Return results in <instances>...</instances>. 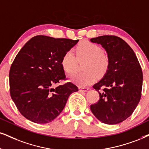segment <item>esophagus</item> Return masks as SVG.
Wrapping results in <instances>:
<instances>
[{"label":"esophagus","mask_w":149,"mask_h":149,"mask_svg":"<svg viewBox=\"0 0 149 149\" xmlns=\"http://www.w3.org/2000/svg\"><path fill=\"white\" fill-rule=\"evenodd\" d=\"M79 91H81V92H87L89 90V88H88L79 87Z\"/></svg>","instance_id":"esophagus-1"}]
</instances>
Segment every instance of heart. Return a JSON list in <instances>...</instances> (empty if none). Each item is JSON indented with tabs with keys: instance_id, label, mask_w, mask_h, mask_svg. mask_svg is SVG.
I'll use <instances>...</instances> for the list:
<instances>
[{
	"instance_id": "heart-1",
	"label": "heart",
	"mask_w": 149,
	"mask_h": 149,
	"mask_svg": "<svg viewBox=\"0 0 149 149\" xmlns=\"http://www.w3.org/2000/svg\"><path fill=\"white\" fill-rule=\"evenodd\" d=\"M75 56L72 50L66 52L61 59L62 67L65 72L72 74L76 71L78 61L84 62V72L71 75L70 80L81 87L91 85L97 79V75L102 77L108 71L110 60L108 54L102 52L97 44L82 41L75 49Z\"/></svg>"
}]
</instances>
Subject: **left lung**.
<instances>
[{"label": "left lung", "instance_id": "left-lung-1", "mask_svg": "<svg viewBox=\"0 0 149 149\" xmlns=\"http://www.w3.org/2000/svg\"><path fill=\"white\" fill-rule=\"evenodd\" d=\"M91 41L101 44L110 60L106 74L93 86L99 92L100 100L92 104L91 110L104 124H119L131 116L140 101L142 68L134 51L122 38L104 35L91 38Z\"/></svg>", "mask_w": 149, "mask_h": 149}]
</instances>
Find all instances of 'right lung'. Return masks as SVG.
I'll return each instance as SVG.
<instances>
[{
	"instance_id": "obj_1",
	"label": "right lung",
	"mask_w": 149,
	"mask_h": 149,
	"mask_svg": "<svg viewBox=\"0 0 149 149\" xmlns=\"http://www.w3.org/2000/svg\"><path fill=\"white\" fill-rule=\"evenodd\" d=\"M79 40L38 35L29 40L14 58L10 70V92L23 117L36 124L52 122L61 113L70 95L78 91L66 80L61 59Z\"/></svg>"
}]
</instances>
